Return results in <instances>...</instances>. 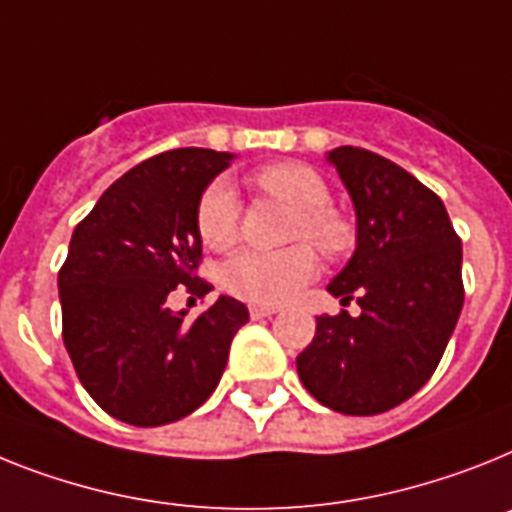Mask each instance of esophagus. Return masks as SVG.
Instances as JSON below:
<instances>
[{"label":"esophagus","instance_id":"34e87169","mask_svg":"<svg viewBox=\"0 0 512 512\" xmlns=\"http://www.w3.org/2000/svg\"><path fill=\"white\" fill-rule=\"evenodd\" d=\"M278 307H268V304H252L249 307V317L252 320H263V317H270V315H276Z\"/></svg>","mask_w":512,"mask_h":512}]
</instances>
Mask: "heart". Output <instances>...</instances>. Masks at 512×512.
Returning <instances> with one entry per match:
<instances>
[{"label":"heart","instance_id":"obj_1","mask_svg":"<svg viewBox=\"0 0 512 512\" xmlns=\"http://www.w3.org/2000/svg\"><path fill=\"white\" fill-rule=\"evenodd\" d=\"M257 187L294 208L291 239H307L322 255L341 257L354 247V226L330 205L328 182L304 163H270L255 174ZM197 234L205 247L223 252L239 239L242 203L229 179L205 187L197 203ZM317 276V257L307 244L260 252L247 249L223 265L221 283L229 294L252 304H283Z\"/></svg>","mask_w":512,"mask_h":512}]
</instances>
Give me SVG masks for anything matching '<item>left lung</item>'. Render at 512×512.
Listing matches in <instances>:
<instances>
[{"instance_id":"left-lung-1","label":"left lung","mask_w":512,"mask_h":512,"mask_svg":"<svg viewBox=\"0 0 512 512\" xmlns=\"http://www.w3.org/2000/svg\"><path fill=\"white\" fill-rule=\"evenodd\" d=\"M356 210V249L328 291L362 315L317 317L296 356L322 406L372 416L409 401L432 377L463 307L461 239L435 192L372 150H330Z\"/></svg>"}]
</instances>
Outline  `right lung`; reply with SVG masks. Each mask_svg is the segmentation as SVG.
I'll return each instance as SVG.
<instances>
[{
  "label": "right lung",
  "instance_id": "right-lung-1",
  "mask_svg": "<svg viewBox=\"0 0 512 512\" xmlns=\"http://www.w3.org/2000/svg\"><path fill=\"white\" fill-rule=\"evenodd\" d=\"M231 153L176 148L137 163L75 226L59 270L62 338L90 398L119 422L161 427L200 409L221 380L242 302L218 296L197 320L166 307L205 296L197 203Z\"/></svg>",
  "mask_w": 512,
  "mask_h": 512
}]
</instances>
